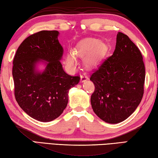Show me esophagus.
<instances>
[{
  "mask_svg": "<svg viewBox=\"0 0 158 158\" xmlns=\"http://www.w3.org/2000/svg\"><path fill=\"white\" fill-rule=\"evenodd\" d=\"M87 78H88V77H87V76L85 73H82L81 76V79L82 82L85 81L86 80H87Z\"/></svg>",
  "mask_w": 158,
  "mask_h": 158,
  "instance_id": "obj_1",
  "label": "esophagus"
}]
</instances>
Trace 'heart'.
I'll use <instances>...</instances> for the list:
<instances>
[{"mask_svg":"<svg viewBox=\"0 0 158 158\" xmlns=\"http://www.w3.org/2000/svg\"><path fill=\"white\" fill-rule=\"evenodd\" d=\"M106 51V47L100 41L95 39H90L81 42L75 50V54L78 57H86L89 56L87 59L89 65H94L98 60L104 55ZM67 62L70 65H73L76 62V58L73 54H69L67 56Z\"/></svg>","mask_w":158,"mask_h":158,"instance_id":"1","label":"heart"}]
</instances>
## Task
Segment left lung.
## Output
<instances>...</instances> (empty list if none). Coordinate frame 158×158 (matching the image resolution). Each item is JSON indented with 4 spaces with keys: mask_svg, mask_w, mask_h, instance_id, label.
<instances>
[{
    "mask_svg": "<svg viewBox=\"0 0 158 158\" xmlns=\"http://www.w3.org/2000/svg\"><path fill=\"white\" fill-rule=\"evenodd\" d=\"M145 69L139 48L127 35L118 32L113 55L104 59L89 80L94 112L110 123L124 121L135 110L144 93Z\"/></svg>",
    "mask_w": 158,
    "mask_h": 158,
    "instance_id": "1",
    "label": "left lung"
}]
</instances>
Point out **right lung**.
I'll use <instances>...</instances> for the list:
<instances>
[{
    "instance_id": "1",
    "label": "right lung",
    "mask_w": 158,
    "mask_h": 158,
    "mask_svg": "<svg viewBox=\"0 0 158 158\" xmlns=\"http://www.w3.org/2000/svg\"><path fill=\"white\" fill-rule=\"evenodd\" d=\"M59 31L43 30L27 37L13 59L14 93L23 110L35 119L47 122L61 114L69 102V90L80 76L65 73L60 60L63 48ZM40 60L48 61L43 73L34 71Z\"/></svg>"
}]
</instances>
